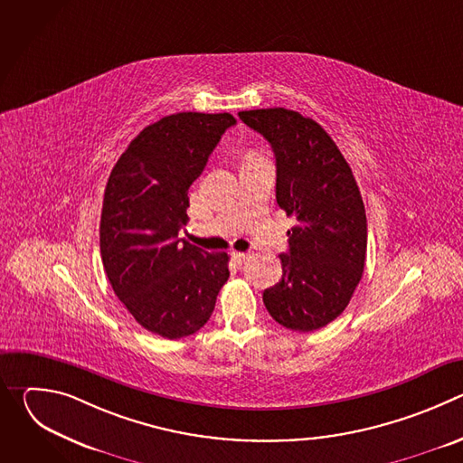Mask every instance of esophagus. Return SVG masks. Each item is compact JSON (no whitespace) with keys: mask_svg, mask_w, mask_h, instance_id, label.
I'll use <instances>...</instances> for the list:
<instances>
[{"mask_svg":"<svg viewBox=\"0 0 463 463\" xmlns=\"http://www.w3.org/2000/svg\"><path fill=\"white\" fill-rule=\"evenodd\" d=\"M231 256H232V260H234L236 263H243V261L249 258V252H236V250H234Z\"/></svg>","mask_w":463,"mask_h":463,"instance_id":"obj_1","label":"esophagus"}]
</instances>
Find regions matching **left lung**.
Instances as JSON below:
<instances>
[{
  "instance_id": "left-lung-1",
  "label": "left lung",
  "mask_w": 463,
  "mask_h": 463,
  "mask_svg": "<svg viewBox=\"0 0 463 463\" xmlns=\"http://www.w3.org/2000/svg\"><path fill=\"white\" fill-rule=\"evenodd\" d=\"M266 137L277 159V203L297 225L280 254L282 280L263 291L269 315L307 334L335 320L348 306L364 269L366 213L334 139L309 117L286 108L240 111Z\"/></svg>"
}]
</instances>
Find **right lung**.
<instances>
[{"mask_svg": "<svg viewBox=\"0 0 463 463\" xmlns=\"http://www.w3.org/2000/svg\"><path fill=\"white\" fill-rule=\"evenodd\" d=\"M234 124L231 113L163 117L129 143L106 184L104 271L126 309L165 339L202 329L229 279L227 252H207L179 238V231L188 222L190 184Z\"/></svg>", "mask_w": 463, "mask_h": 463, "instance_id": "1", "label": "right lung"}]
</instances>
